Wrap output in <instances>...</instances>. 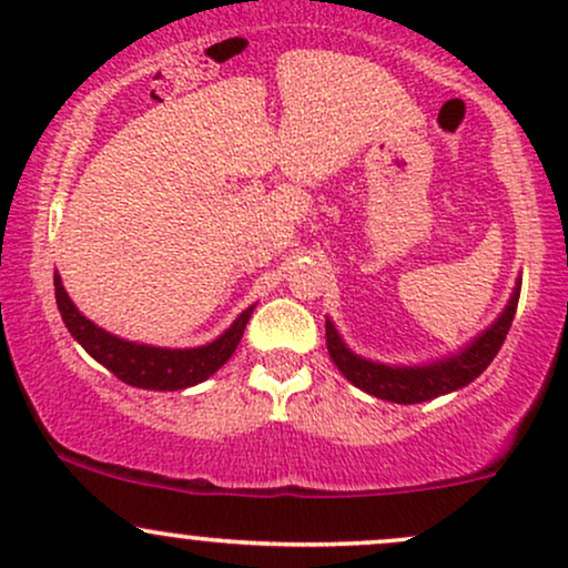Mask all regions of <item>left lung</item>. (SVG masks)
<instances>
[{
    "label": "left lung",
    "mask_w": 568,
    "mask_h": 568,
    "mask_svg": "<svg viewBox=\"0 0 568 568\" xmlns=\"http://www.w3.org/2000/svg\"><path fill=\"white\" fill-rule=\"evenodd\" d=\"M518 296L520 280L515 283L510 302H507L505 312L494 321L491 328H486L484 334L467 344L462 352H456V355L427 363V366H384V363L366 361V357L355 355L342 342V336H338V331L331 321H325V344H328V355L336 363V368L355 387H361L363 393L382 397V400L389 403H403V406H408V403H425L438 395L467 387V384L484 374L488 363L497 357L499 347L505 344L515 310H518Z\"/></svg>",
    "instance_id": "obj_1"
}]
</instances>
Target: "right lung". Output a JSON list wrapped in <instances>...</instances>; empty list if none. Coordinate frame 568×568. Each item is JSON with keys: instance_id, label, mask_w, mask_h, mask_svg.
Segmentation results:
<instances>
[{"instance_id": "add662e5", "label": "right lung", "mask_w": 568, "mask_h": 568, "mask_svg": "<svg viewBox=\"0 0 568 568\" xmlns=\"http://www.w3.org/2000/svg\"><path fill=\"white\" fill-rule=\"evenodd\" d=\"M55 302L61 310L63 323H67L69 334L82 344L90 357H95L101 366H106L116 379H122L130 387L141 389H160V393H173V389H186L194 384L205 382L213 376L232 357L237 349L240 338L247 321H251L253 306H247L243 315L234 321L230 328L221 334L216 342L202 344V347L192 349H168V347H152V344H135L128 338H120L109 331L98 328L93 321L77 310L74 302L69 298L67 288H63L61 275L55 272Z\"/></svg>"}]
</instances>
